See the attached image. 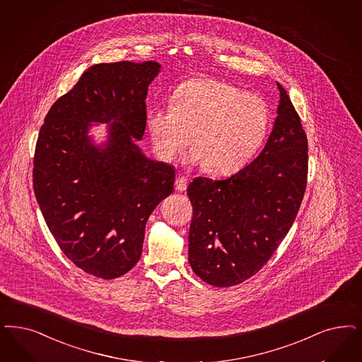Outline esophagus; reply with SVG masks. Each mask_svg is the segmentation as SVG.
Instances as JSON below:
<instances>
[{
	"instance_id": "34e87169",
	"label": "esophagus",
	"mask_w": 362,
	"mask_h": 362,
	"mask_svg": "<svg viewBox=\"0 0 362 362\" xmlns=\"http://www.w3.org/2000/svg\"><path fill=\"white\" fill-rule=\"evenodd\" d=\"M175 188L177 191H180V192L186 191V188H187V179L183 177V176H177L176 180H175Z\"/></svg>"
}]
</instances>
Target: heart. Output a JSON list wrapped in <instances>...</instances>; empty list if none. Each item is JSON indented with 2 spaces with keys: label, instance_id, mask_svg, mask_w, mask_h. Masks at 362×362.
I'll return each instance as SVG.
<instances>
[{
  "label": "heart",
  "instance_id": "b5f03b06",
  "mask_svg": "<svg viewBox=\"0 0 362 362\" xmlns=\"http://www.w3.org/2000/svg\"><path fill=\"white\" fill-rule=\"evenodd\" d=\"M152 143L171 162L189 143L188 160L210 174L237 173L262 147L270 127L264 100L225 81L199 78L175 90L170 107L147 115Z\"/></svg>",
  "mask_w": 362,
  "mask_h": 362
}]
</instances>
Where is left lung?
I'll return each instance as SVG.
<instances>
[{
  "instance_id": "obj_1",
  "label": "left lung",
  "mask_w": 362,
  "mask_h": 362,
  "mask_svg": "<svg viewBox=\"0 0 362 362\" xmlns=\"http://www.w3.org/2000/svg\"><path fill=\"white\" fill-rule=\"evenodd\" d=\"M262 152L225 180L195 177L187 188L194 216L188 262L212 286L257 274L293 225L306 188L308 139L285 88Z\"/></svg>"
}]
</instances>
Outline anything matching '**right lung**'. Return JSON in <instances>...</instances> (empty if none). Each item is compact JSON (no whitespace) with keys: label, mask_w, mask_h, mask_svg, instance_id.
I'll return each instance as SVG.
<instances>
[{"label":"right lung","mask_w":362,"mask_h":362,"mask_svg":"<svg viewBox=\"0 0 362 362\" xmlns=\"http://www.w3.org/2000/svg\"><path fill=\"white\" fill-rule=\"evenodd\" d=\"M156 62L96 64L45 116L38 134L33 188L52 235L68 259L103 279L140 259L151 212L174 191L175 170L137 146L146 129ZM108 124L96 145L93 123Z\"/></svg>","instance_id":"1"}]
</instances>
